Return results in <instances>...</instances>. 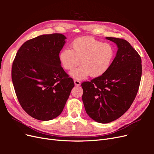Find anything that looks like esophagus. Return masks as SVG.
Wrapping results in <instances>:
<instances>
[{
	"label": "esophagus",
	"instance_id": "1",
	"mask_svg": "<svg viewBox=\"0 0 154 154\" xmlns=\"http://www.w3.org/2000/svg\"><path fill=\"white\" fill-rule=\"evenodd\" d=\"M74 84H75V85H77V86H79V85H81V82H80V81H79V80H74Z\"/></svg>",
	"mask_w": 154,
	"mask_h": 154
}]
</instances>
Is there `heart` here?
Instances as JSON below:
<instances>
[{
  "mask_svg": "<svg viewBox=\"0 0 154 154\" xmlns=\"http://www.w3.org/2000/svg\"><path fill=\"white\" fill-rule=\"evenodd\" d=\"M116 56L114 46L103 43L91 36H83L74 40L71 49L64 48L58 54L60 65L66 71H72L80 62L82 66L74 70L71 75L78 80L88 76L98 78L109 71Z\"/></svg>",
  "mask_w": 154,
  "mask_h": 154,
  "instance_id": "b5f03b06",
  "label": "heart"
}]
</instances>
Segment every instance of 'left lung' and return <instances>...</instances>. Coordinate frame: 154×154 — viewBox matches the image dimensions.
Listing matches in <instances>:
<instances>
[{
    "label": "left lung",
    "mask_w": 154,
    "mask_h": 154,
    "mask_svg": "<svg viewBox=\"0 0 154 154\" xmlns=\"http://www.w3.org/2000/svg\"><path fill=\"white\" fill-rule=\"evenodd\" d=\"M118 46L109 71L103 76L82 83V100L87 114L100 123L123 115L136 98L140 85L141 58L127 40L106 37Z\"/></svg>",
    "instance_id": "left-lung-1"
}]
</instances>
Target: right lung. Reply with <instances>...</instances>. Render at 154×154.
Here are the masks:
<instances>
[{
    "label": "right lung",
    "mask_w": 154,
    "mask_h": 154,
    "mask_svg": "<svg viewBox=\"0 0 154 154\" xmlns=\"http://www.w3.org/2000/svg\"><path fill=\"white\" fill-rule=\"evenodd\" d=\"M66 37L42 35L26 41L13 62L11 78L18 101L35 119L49 121L62 113L74 86L60 63Z\"/></svg>",
    "instance_id": "right-lung-1"
}]
</instances>
